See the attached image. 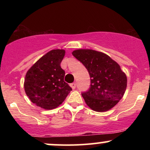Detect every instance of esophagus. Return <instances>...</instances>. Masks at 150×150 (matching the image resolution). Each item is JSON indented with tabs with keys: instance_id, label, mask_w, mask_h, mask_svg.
I'll list each match as a JSON object with an SVG mask.
<instances>
[{
	"instance_id": "1",
	"label": "esophagus",
	"mask_w": 150,
	"mask_h": 150,
	"mask_svg": "<svg viewBox=\"0 0 150 150\" xmlns=\"http://www.w3.org/2000/svg\"><path fill=\"white\" fill-rule=\"evenodd\" d=\"M76 85H77V84L75 83V82H73V83L70 84V87H71L72 89H75V87H76Z\"/></svg>"
}]
</instances>
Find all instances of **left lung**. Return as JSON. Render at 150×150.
<instances>
[{
    "instance_id": "left-lung-1",
    "label": "left lung",
    "mask_w": 150,
    "mask_h": 150,
    "mask_svg": "<svg viewBox=\"0 0 150 150\" xmlns=\"http://www.w3.org/2000/svg\"><path fill=\"white\" fill-rule=\"evenodd\" d=\"M72 54L87 68L90 87L82 93L89 108L98 112L111 109L123 97L127 77L120 65L104 53L91 49H78Z\"/></svg>"
}]
</instances>
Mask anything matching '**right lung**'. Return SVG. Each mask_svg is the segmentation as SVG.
Returning <instances> with one entry per match:
<instances>
[{"label":"right lung","mask_w":150,"mask_h":150,"mask_svg":"<svg viewBox=\"0 0 150 150\" xmlns=\"http://www.w3.org/2000/svg\"><path fill=\"white\" fill-rule=\"evenodd\" d=\"M63 49L51 50L39 59L27 71L24 87L32 103L44 109H53L61 104L72 88L64 81L65 71L61 63Z\"/></svg>","instance_id":"right-lung-1"}]
</instances>
